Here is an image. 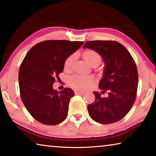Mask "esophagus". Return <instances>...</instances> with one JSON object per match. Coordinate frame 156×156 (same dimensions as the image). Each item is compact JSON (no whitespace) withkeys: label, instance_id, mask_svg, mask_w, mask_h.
Returning <instances> with one entry per match:
<instances>
[{"label":"esophagus","instance_id":"esophagus-1","mask_svg":"<svg viewBox=\"0 0 156 156\" xmlns=\"http://www.w3.org/2000/svg\"><path fill=\"white\" fill-rule=\"evenodd\" d=\"M75 93L76 94H80V95H83L84 94V91H78V90H76L75 91Z\"/></svg>","mask_w":156,"mask_h":156}]
</instances>
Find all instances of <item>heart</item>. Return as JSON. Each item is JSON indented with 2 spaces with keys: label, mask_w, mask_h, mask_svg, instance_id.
<instances>
[{
  "label": "heart",
  "mask_w": 156,
  "mask_h": 156,
  "mask_svg": "<svg viewBox=\"0 0 156 156\" xmlns=\"http://www.w3.org/2000/svg\"><path fill=\"white\" fill-rule=\"evenodd\" d=\"M84 58L88 64L91 66L98 65L101 62V56L96 51L93 49H88L83 53ZM76 60V55L72 54L65 60L64 68L65 70H71ZM94 81V77L91 76H84L76 74L71 76L69 79V84L73 87L78 89H85L88 88Z\"/></svg>",
  "instance_id": "obj_1"
}]
</instances>
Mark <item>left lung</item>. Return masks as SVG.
I'll return each mask as SVG.
<instances>
[{"mask_svg":"<svg viewBox=\"0 0 156 156\" xmlns=\"http://www.w3.org/2000/svg\"><path fill=\"white\" fill-rule=\"evenodd\" d=\"M83 47L95 50L103 58L105 68L99 88L109 95L104 98L94 92L96 98L88 105L89 114L103 125L118 122L129 113L136 98L138 73L136 62L128 50L114 41H87Z\"/></svg>","mask_w":156,"mask_h":156,"instance_id":"1","label":"left lung"}]
</instances>
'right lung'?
<instances>
[{
	"label": "right lung",
	"instance_id": "obj_1",
	"mask_svg": "<svg viewBox=\"0 0 156 156\" xmlns=\"http://www.w3.org/2000/svg\"><path fill=\"white\" fill-rule=\"evenodd\" d=\"M82 41L49 40L31 47L21 63L18 83L21 100L31 115L46 125L67 118L72 89L54 90L53 84L63 72L65 60L80 48Z\"/></svg>",
	"mask_w": 156,
	"mask_h": 156
}]
</instances>
